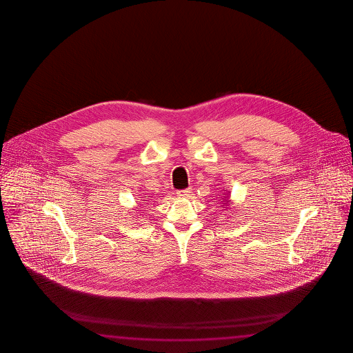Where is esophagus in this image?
Segmentation results:
<instances>
[{"label": "esophagus", "instance_id": "34e87169", "mask_svg": "<svg viewBox=\"0 0 353 353\" xmlns=\"http://www.w3.org/2000/svg\"><path fill=\"white\" fill-rule=\"evenodd\" d=\"M190 189H184V190H178V196L180 197H188L189 195H190Z\"/></svg>", "mask_w": 353, "mask_h": 353}]
</instances>
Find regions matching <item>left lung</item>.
I'll list each match as a JSON object with an SVG mask.
<instances>
[{
	"label": "left lung",
	"instance_id": "obj_1",
	"mask_svg": "<svg viewBox=\"0 0 353 353\" xmlns=\"http://www.w3.org/2000/svg\"><path fill=\"white\" fill-rule=\"evenodd\" d=\"M223 200H225V199H223ZM225 201H226V203H225V205H226V203H230V201H228V200H225Z\"/></svg>",
	"mask_w": 353,
	"mask_h": 353
}]
</instances>
